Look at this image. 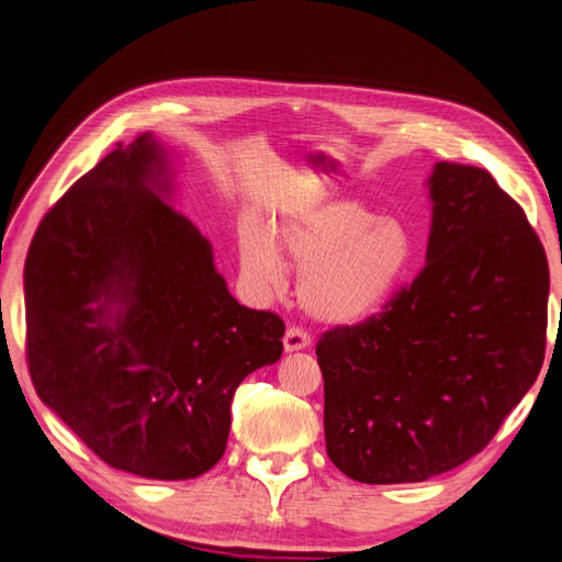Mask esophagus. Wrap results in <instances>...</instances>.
Masks as SVG:
<instances>
[{
  "mask_svg": "<svg viewBox=\"0 0 562 562\" xmlns=\"http://www.w3.org/2000/svg\"><path fill=\"white\" fill-rule=\"evenodd\" d=\"M312 347V338L302 328H288L283 336V350L285 352H300Z\"/></svg>",
  "mask_w": 562,
  "mask_h": 562,
  "instance_id": "1",
  "label": "esophagus"
}]
</instances>
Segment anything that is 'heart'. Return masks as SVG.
Wrapping results in <instances>:
<instances>
[{"mask_svg": "<svg viewBox=\"0 0 562 562\" xmlns=\"http://www.w3.org/2000/svg\"><path fill=\"white\" fill-rule=\"evenodd\" d=\"M244 277L257 295L283 288V257L300 269V305L318 322L357 324L381 310L414 260L406 226L352 199L297 205L269 226L238 229Z\"/></svg>", "mask_w": 562, "mask_h": 562, "instance_id": "b5f03b06", "label": "heart"}]
</instances>
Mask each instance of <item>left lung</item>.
<instances>
[{"instance_id":"8db88e82","label":"left lung","mask_w":562,"mask_h":562,"mask_svg":"<svg viewBox=\"0 0 562 562\" xmlns=\"http://www.w3.org/2000/svg\"><path fill=\"white\" fill-rule=\"evenodd\" d=\"M426 267L381 316L324 333L328 459L367 484L423 482L487 447L535 385L549 262L487 170L437 162Z\"/></svg>"}]
</instances>
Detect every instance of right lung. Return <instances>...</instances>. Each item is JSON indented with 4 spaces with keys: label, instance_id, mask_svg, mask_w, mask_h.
<instances>
[{
    "label": "right lung",
    "instance_id": "right-lung-1",
    "mask_svg": "<svg viewBox=\"0 0 562 562\" xmlns=\"http://www.w3.org/2000/svg\"><path fill=\"white\" fill-rule=\"evenodd\" d=\"M175 195L172 150L144 132L75 181L25 260L40 400L101 461L148 480L222 459L234 392L281 359L285 330L238 305Z\"/></svg>",
    "mask_w": 562,
    "mask_h": 562
}]
</instances>
